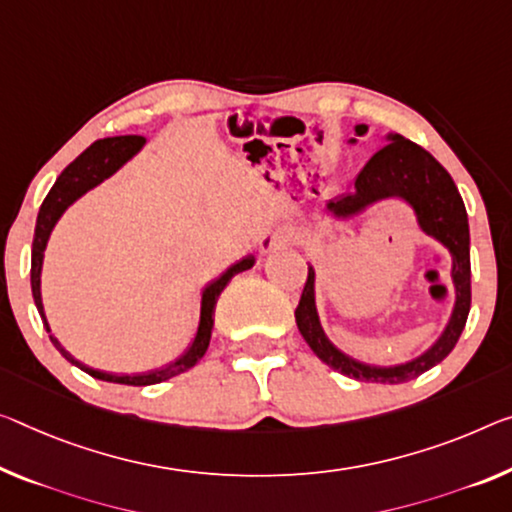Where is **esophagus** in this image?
I'll return each instance as SVG.
<instances>
[{
    "label": "esophagus",
    "mask_w": 512,
    "mask_h": 512,
    "mask_svg": "<svg viewBox=\"0 0 512 512\" xmlns=\"http://www.w3.org/2000/svg\"><path fill=\"white\" fill-rule=\"evenodd\" d=\"M288 242V233L283 229L267 231L261 238V254H272V251L281 249Z\"/></svg>",
    "instance_id": "1"
}]
</instances>
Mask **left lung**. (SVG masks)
<instances>
[{
  "label": "left lung",
  "instance_id": "1",
  "mask_svg": "<svg viewBox=\"0 0 512 512\" xmlns=\"http://www.w3.org/2000/svg\"><path fill=\"white\" fill-rule=\"evenodd\" d=\"M368 132L366 123L355 125V137L348 144H357V137ZM387 146L380 148L355 180V192L341 194L325 203V215L334 222H350L364 215L368 208L382 201L398 199L412 208L416 226L428 238L437 240L451 256V283H453V309L448 322L419 357L403 364L377 366L355 359L334 345L332 338L322 329L316 304V267L309 265V279L304 283L300 304L295 309L297 329L316 352L334 371L355 377L359 382L400 384L414 380L430 371L439 361L448 357L465 329L471 306V265H469V222L462 196L448 171L432 157L426 148L416 146L396 132H387Z\"/></svg>",
  "mask_w": 512,
  "mask_h": 512
}]
</instances>
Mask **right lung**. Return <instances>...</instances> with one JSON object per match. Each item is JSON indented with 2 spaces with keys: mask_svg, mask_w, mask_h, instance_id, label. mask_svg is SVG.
Wrapping results in <instances>:
<instances>
[{
  "mask_svg": "<svg viewBox=\"0 0 512 512\" xmlns=\"http://www.w3.org/2000/svg\"><path fill=\"white\" fill-rule=\"evenodd\" d=\"M144 146H146V137H137V135L107 137V139L96 141V144H91L80 157H75V160L61 171V176L57 178V183L52 185V190L47 192L43 206L38 210L34 245H31V295H34L36 309L41 313L43 325L47 329V334H50V341L54 343V348H57L61 355L70 361V364L77 366L84 373H89L91 377H96V380L130 384V387H148V384L171 380V377L190 371L194 364H199V359L206 355L210 345L212 325H215V304L219 300V295H222L226 283H229L235 274L251 270V267L256 265V256L249 254L245 258H240V261H235L231 267H226L217 279L206 283V288L201 290L199 325H196L192 343L187 345L183 355L176 357L174 361H169V364L153 368V371H146V373H109V371H100V368L84 364V361L70 355L64 345L59 343V338L52 334L50 322H47L45 309H43L41 277H43V258H45L47 242H50L54 226H57L59 219L64 217V212L73 206L75 201H80L86 192H91L93 187H98L105 183L107 178H112L116 171H119L123 164H128Z\"/></svg>",
  "mask_w": 512,
  "mask_h": 512,
  "instance_id": "right-lung-1",
  "label": "right lung"
}]
</instances>
